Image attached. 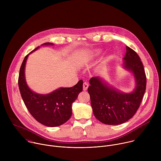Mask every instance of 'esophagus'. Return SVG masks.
<instances>
[{"label":"esophagus","instance_id":"1","mask_svg":"<svg viewBox=\"0 0 161 161\" xmlns=\"http://www.w3.org/2000/svg\"><path fill=\"white\" fill-rule=\"evenodd\" d=\"M88 87V84L86 82H84L83 85V90H86Z\"/></svg>","mask_w":161,"mask_h":161}]
</instances>
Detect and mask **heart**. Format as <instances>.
Listing matches in <instances>:
<instances>
[{
    "mask_svg": "<svg viewBox=\"0 0 161 161\" xmlns=\"http://www.w3.org/2000/svg\"><path fill=\"white\" fill-rule=\"evenodd\" d=\"M101 50H97L96 51V53L97 54H99V53H101Z\"/></svg>",
    "mask_w": 161,
    "mask_h": 161,
    "instance_id": "obj_1",
    "label": "heart"
}]
</instances>
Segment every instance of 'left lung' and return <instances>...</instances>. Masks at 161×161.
Segmentation results:
<instances>
[{"label":"left lung","mask_w":161,"mask_h":161,"mask_svg":"<svg viewBox=\"0 0 161 161\" xmlns=\"http://www.w3.org/2000/svg\"><path fill=\"white\" fill-rule=\"evenodd\" d=\"M123 60V67L132 73L135 80V87L130 92H122L99 76L89 81L88 92L94 114L104 124L119 125L131 119L138 109L146 90V75L138 55L126 47Z\"/></svg>","instance_id":"left-lung-1"}]
</instances>
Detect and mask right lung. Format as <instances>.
Returning a JSON list of instances; mask_svg holds the SVG:
<instances>
[{
	"label": "right lung",
	"instance_id": "1",
	"mask_svg": "<svg viewBox=\"0 0 161 161\" xmlns=\"http://www.w3.org/2000/svg\"><path fill=\"white\" fill-rule=\"evenodd\" d=\"M53 45L46 42L41 46ZM28 54L23 61L18 78V86L21 97L31 115L39 123L47 127H57L65 123L72 115V104L83 90V81L80 80L72 87H60L48 94H40L32 91L27 85L25 76V64Z\"/></svg>",
	"mask_w": 161,
	"mask_h": 161
}]
</instances>
